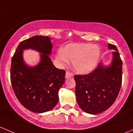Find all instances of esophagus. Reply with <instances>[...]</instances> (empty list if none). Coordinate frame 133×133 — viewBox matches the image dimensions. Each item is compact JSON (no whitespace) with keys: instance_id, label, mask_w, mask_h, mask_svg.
<instances>
[{"instance_id":"obj_1","label":"esophagus","mask_w":133,"mask_h":133,"mask_svg":"<svg viewBox=\"0 0 133 133\" xmlns=\"http://www.w3.org/2000/svg\"><path fill=\"white\" fill-rule=\"evenodd\" d=\"M72 76H73V74H72V73H70L69 72H66V74H65V78H66V79L69 77H72Z\"/></svg>"}]
</instances>
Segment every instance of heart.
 Here are the masks:
<instances>
[{
	"instance_id": "1",
	"label": "heart",
	"mask_w": 133,
	"mask_h": 133,
	"mask_svg": "<svg viewBox=\"0 0 133 133\" xmlns=\"http://www.w3.org/2000/svg\"><path fill=\"white\" fill-rule=\"evenodd\" d=\"M101 50L98 46L90 43H70L63 50H58L57 59L61 63L72 61V68L79 74L91 72L98 62Z\"/></svg>"
}]
</instances>
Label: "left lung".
Returning a JSON list of instances; mask_svg holds the SVG:
<instances>
[{
	"instance_id": "obj_1",
	"label": "left lung",
	"mask_w": 133,
	"mask_h": 133,
	"mask_svg": "<svg viewBox=\"0 0 133 133\" xmlns=\"http://www.w3.org/2000/svg\"><path fill=\"white\" fill-rule=\"evenodd\" d=\"M112 60L108 65L100 62L92 72L74 76L77 102L83 111L97 115L110 107L118 95L122 84V61L117 46L109 43Z\"/></svg>"
}]
</instances>
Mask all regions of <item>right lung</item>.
<instances>
[{
    "mask_svg": "<svg viewBox=\"0 0 133 133\" xmlns=\"http://www.w3.org/2000/svg\"><path fill=\"white\" fill-rule=\"evenodd\" d=\"M52 47L49 36H35L20 42L12 57L13 91L21 104L34 113H45L55 107L59 90L65 83V71L56 68L49 57ZM27 49L40 53V61L35 66L24 61L23 52Z\"/></svg>",
    "mask_w": 133,
    "mask_h": 133,
    "instance_id": "obj_1",
    "label": "right lung"
}]
</instances>
